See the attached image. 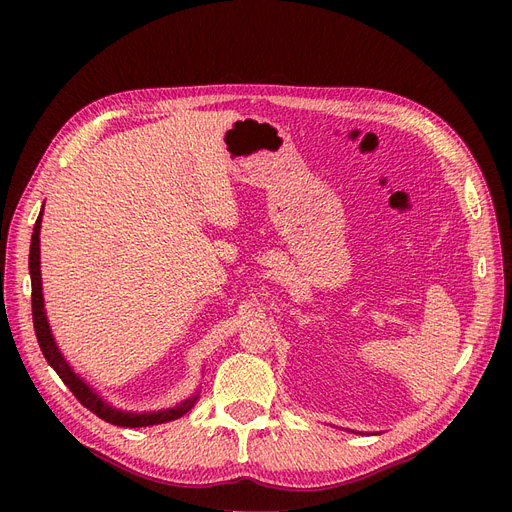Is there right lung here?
I'll list each match as a JSON object with an SVG mask.
<instances>
[{"instance_id": "obj_1", "label": "right lung", "mask_w": 512, "mask_h": 512, "mask_svg": "<svg viewBox=\"0 0 512 512\" xmlns=\"http://www.w3.org/2000/svg\"><path fill=\"white\" fill-rule=\"evenodd\" d=\"M41 215L43 209L39 213V218L35 222L33 228V238H31V253H29V270H31V303H33V326H35V334H37V342L41 346V353L45 355L47 363L56 369V373L62 378V382L70 388V392L76 396V400L80 405L87 407L89 411H93L99 419L114 423L120 427H145V425H157V423H166V421H174L178 417H182L184 413H188L195 405V398H188L184 402H180L178 407L174 409H166V411H157V413H126V411H118L114 407L103 402L78 375L70 369V365L64 361L60 348L53 342L47 317H45V307H43V292H41V272H39V230H41Z\"/></svg>"}]
</instances>
